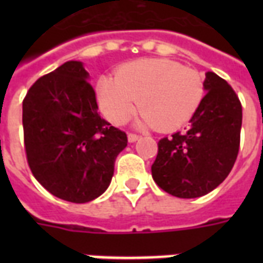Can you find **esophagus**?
<instances>
[{"label": "esophagus", "instance_id": "esophagus-1", "mask_svg": "<svg viewBox=\"0 0 263 263\" xmlns=\"http://www.w3.org/2000/svg\"><path fill=\"white\" fill-rule=\"evenodd\" d=\"M138 139H139V136L136 135V134H128V142H129V143H134V142H136Z\"/></svg>", "mask_w": 263, "mask_h": 263}]
</instances>
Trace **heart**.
<instances>
[{"label": "heart", "mask_w": 263, "mask_h": 263, "mask_svg": "<svg viewBox=\"0 0 263 263\" xmlns=\"http://www.w3.org/2000/svg\"><path fill=\"white\" fill-rule=\"evenodd\" d=\"M99 106L113 124H121L135 110L142 113L138 127L173 131L183 127L199 106L203 80L195 69L165 59L139 60L102 78L97 86Z\"/></svg>", "instance_id": "b5f03b06"}]
</instances>
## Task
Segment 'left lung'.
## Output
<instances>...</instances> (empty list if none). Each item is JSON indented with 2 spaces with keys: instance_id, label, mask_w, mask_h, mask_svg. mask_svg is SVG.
<instances>
[{
  "instance_id": "8db88e82",
  "label": "left lung",
  "mask_w": 263,
  "mask_h": 263,
  "mask_svg": "<svg viewBox=\"0 0 263 263\" xmlns=\"http://www.w3.org/2000/svg\"><path fill=\"white\" fill-rule=\"evenodd\" d=\"M190 120V128L158 142L152 165L154 181L177 198H198L218 187L232 171L240 146L241 103L236 92L214 72Z\"/></svg>"
}]
</instances>
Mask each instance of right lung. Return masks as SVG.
<instances>
[{"mask_svg":"<svg viewBox=\"0 0 263 263\" xmlns=\"http://www.w3.org/2000/svg\"><path fill=\"white\" fill-rule=\"evenodd\" d=\"M27 162L60 199L86 203L106 191L125 132L101 119L88 72L67 61L39 78L23 101Z\"/></svg>","mask_w":263,"mask_h":263,"instance_id":"obj_1","label":"right lung"}]
</instances>
